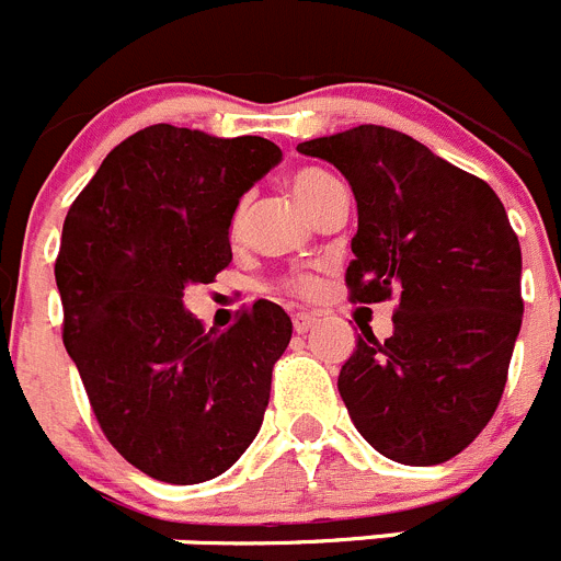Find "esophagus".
<instances>
[{
  "label": "esophagus",
  "mask_w": 561,
  "mask_h": 561,
  "mask_svg": "<svg viewBox=\"0 0 561 561\" xmlns=\"http://www.w3.org/2000/svg\"><path fill=\"white\" fill-rule=\"evenodd\" d=\"M291 325H295L297 334H309V331L314 329V325H317V317L304 314V311H300V314L291 317Z\"/></svg>",
  "instance_id": "1"
}]
</instances>
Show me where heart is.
<instances>
[{
	"instance_id": "b5f03b06",
	"label": "heart",
	"mask_w": 561,
	"mask_h": 561,
	"mask_svg": "<svg viewBox=\"0 0 561 561\" xmlns=\"http://www.w3.org/2000/svg\"><path fill=\"white\" fill-rule=\"evenodd\" d=\"M331 182H336V180L334 176H329L325 171H317V168H304V171H297L295 176H291V191H295L297 199L304 202L306 210H311ZM244 221H247V199H241L236 205V210H232V219H230L232 236H238V232H241ZM286 286H289L291 291H297V295H311V291L317 289V280L311 275H291L289 280H286Z\"/></svg>"
}]
</instances>
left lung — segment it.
<instances>
[{
  "mask_svg": "<svg viewBox=\"0 0 561 561\" xmlns=\"http://www.w3.org/2000/svg\"><path fill=\"white\" fill-rule=\"evenodd\" d=\"M348 180L359 213L351 300L399 297L393 334L362 331L336 388L376 453L455 458L500 404L523 325V252L497 193L385 126L300 142Z\"/></svg>",
  "mask_w": 561,
  "mask_h": 561,
  "instance_id": "obj_1",
  "label": "left lung"
}]
</instances>
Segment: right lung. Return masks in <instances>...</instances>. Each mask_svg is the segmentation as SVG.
<instances>
[{"label":"right lung","instance_id":"add662e5","mask_svg":"<svg viewBox=\"0 0 561 561\" xmlns=\"http://www.w3.org/2000/svg\"><path fill=\"white\" fill-rule=\"evenodd\" d=\"M280 157L264 137L157 123L108 151L69 207L64 345L108 444L148 478H219L261 430L289 314L255 300L227 331H205L182 297L230 264L232 210Z\"/></svg>","mask_w":561,"mask_h":561}]
</instances>
